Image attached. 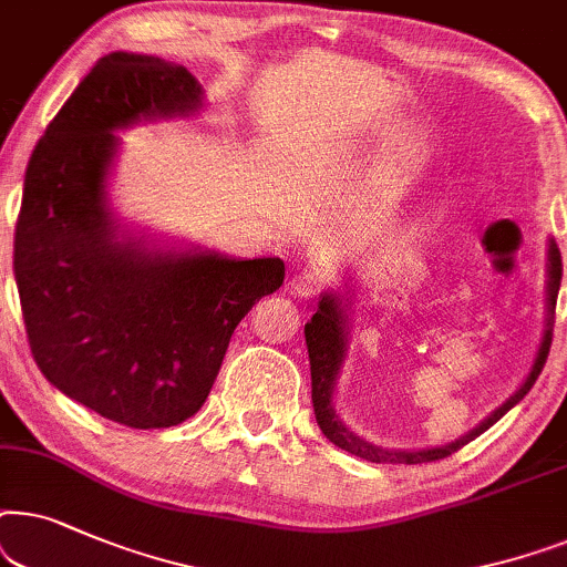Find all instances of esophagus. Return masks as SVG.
<instances>
[{
    "label": "esophagus",
    "instance_id": "34e87169",
    "mask_svg": "<svg viewBox=\"0 0 567 567\" xmlns=\"http://www.w3.org/2000/svg\"><path fill=\"white\" fill-rule=\"evenodd\" d=\"M288 288H290L292 296H298V298H313L316 292L321 290V271L313 269V267L298 269L296 275L290 277Z\"/></svg>",
    "mask_w": 567,
    "mask_h": 567
}]
</instances>
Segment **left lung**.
I'll list each match as a JSON object with an SVG mask.
<instances>
[{"instance_id":"obj_1","label":"left lung","mask_w":567,"mask_h":567,"mask_svg":"<svg viewBox=\"0 0 567 567\" xmlns=\"http://www.w3.org/2000/svg\"><path fill=\"white\" fill-rule=\"evenodd\" d=\"M563 279V259L560 248L553 238L547 244V323H545V337H542V344L537 350V358H534V365L526 381L520 383V389L511 399L497 406L495 412H489L485 420L480 422L477 427L470 430V433L456 437V441L446 443V446L435 449H422V451H396V449H381L368 443L365 437L354 435L350 427L339 420L334 410V386L339 368H342V360L347 354V331H350V323H347L344 303L339 292H323L319 300V308H316L313 319L306 323V344H308V360H311V399H313V414L316 422H319L321 433L329 437L331 443L339 449L350 451V454L365 458V462L373 464H422V462H437V458H446L458 451L466 443L474 441V437L485 433L487 427H493L497 420L503 417L511 406H516L520 399L529 394L534 381L539 379L542 368H545L549 344H553V327H555V303H557V290H560Z\"/></svg>"}]
</instances>
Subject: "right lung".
Returning <instances> with one entry per match:
<instances>
[{"instance_id":"1","label":"right lung","mask_w":567,"mask_h":567,"mask_svg":"<svg viewBox=\"0 0 567 567\" xmlns=\"http://www.w3.org/2000/svg\"><path fill=\"white\" fill-rule=\"evenodd\" d=\"M202 101L186 66L103 56L38 140L14 225V282L35 365L74 402L137 430L199 412L240 319L285 279L277 256L155 248L111 213L116 132L192 116Z\"/></svg>"}]
</instances>
